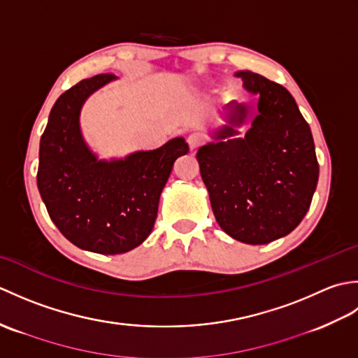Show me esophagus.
<instances>
[{"label":"esophagus","instance_id":"esophagus-1","mask_svg":"<svg viewBox=\"0 0 358 358\" xmlns=\"http://www.w3.org/2000/svg\"><path fill=\"white\" fill-rule=\"evenodd\" d=\"M204 141V136L199 132H192L191 135L187 136V143H189V148L191 149H196L200 146V144H203Z\"/></svg>","mask_w":358,"mask_h":358}]
</instances>
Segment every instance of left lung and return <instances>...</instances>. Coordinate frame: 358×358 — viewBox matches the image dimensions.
<instances>
[{
	"instance_id": "1",
	"label": "left lung",
	"mask_w": 358,
	"mask_h": 358,
	"mask_svg": "<svg viewBox=\"0 0 358 358\" xmlns=\"http://www.w3.org/2000/svg\"><path fill=\"white\" fill-rule=\"evenodd\" d=\"M257 109L245 135V103L226 104L227 124L196 152L200 173L220 227L248 245H266L300 224L313 201L318 163L310 127L287 90L262 75L240 71Z\"/></svg>"
}]
</instances>
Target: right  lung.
Returning <instances> with one entry per match:
<instances>
[{
    "mask_svg": "<svg viewBox=\"0 0 358 358\" xmlns=\"http://www.w3.org/2000/svg\"><path fill=\"white\" fill-rule=\"evenodd\" d=\"M117 80L101 73L58 98L40 141L36 185L49 217L80 249L113 255L140 246L154 227L158 201L175 159L189 152L183 136L154 150L100 159L81 134L83 104Z\"/></svg>",
    "mask_w": 358,
    "mask_h": 358,
    "instance_id": "right-lung-1",
    "label": "right lung"
}]
</instances>
